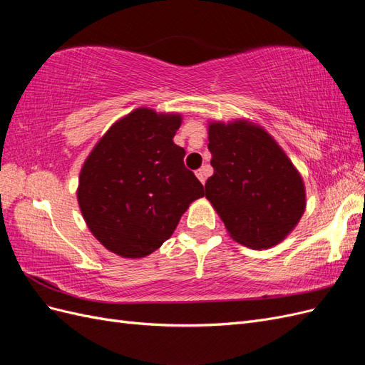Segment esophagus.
<instances>
[{
	"label": "esophagus",
	"mask_w": 365,
	"mask_h": 365,
	"mask_svg": "<svg viewBox=\"0 0 365 365\" xmlns=\"http://www.w3.org/2000/svg\"><path fill=\"white\" fill-rule=\"evenodd\" d=\"M195 173H196V176H197V180H200V181L204 184V182H205V180H207V175H208V172H207V168L197 169Z\"/></svg>",
	"instance_id": "esophagus-1"
}]
</instances>
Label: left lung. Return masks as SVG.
Segmentation results:
<instances>
[{
    "label": "left lung",
    "instance_id": "left-lung-1",
    "mask_svg": "<svg viewBox=\"0 0 365 365\" xmlns=\"http://www.w3.org/2000/svg\"><path fill=\"white\" fill-rule=\"evenodd\" d=\"M215 173L205 197L239 244L277 245L302 219L306 192L300 173L267 130L247 120L208 125Z\"/></svg>",
    "mask_w": 365,
    "mask_h": 365
}]
</instances>
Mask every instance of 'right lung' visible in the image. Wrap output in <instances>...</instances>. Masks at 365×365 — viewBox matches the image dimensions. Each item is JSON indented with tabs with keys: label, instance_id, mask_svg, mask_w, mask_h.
I'll use <instances>...</instances> for the list:
<instances>
[{
	"label": "right lung",
	"instance_id": "1",
	"mask_svg": "<svg viewBox=\"0 0 365 365\" xmlns=\"http://www.w3.org/2000/svg\"><path fill=\"white\" fill-rule=\"evenodd\" d=\"M180 114L138 108L114 123L83 163L77 201L88 228L121 257L158 250L204 185L173 143Z\"/></svg>",
	"mask_w": 365,
	"mask_h": 365
}]
</instances>
